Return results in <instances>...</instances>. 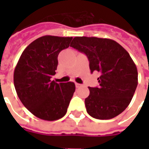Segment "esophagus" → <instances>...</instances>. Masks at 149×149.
Listing matches in <instances>:
<instances>
[{
    "mask_svg": "<svg viewBox=\"0 0 149 149\" xmlns=\"http://www.w3.org/2000/svg\"><path fill=\"white\" fill-rule=\"evenodd\" d=\"M76 84V87H77V88H80L81 86V84H78V83H76V84Z\"/></svg>",
    "mask_w": 149,
    "mask_h": 149,
    "instance_id": "esophagus-1",
    "label": "esophagus"
}]
</instances>
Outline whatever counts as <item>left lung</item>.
<instances>
[{"mask_svg":"<svg viewBox=\"0 0 149 149\" xmlns=\"http://www.w3.org/2000/svg\"><path fill=\"white\" fill-rule=\"evenodd\" d=\"M71 47L84 52L92 72H100L99 87H89L84 103L93 118L109 120L128 106L138 84L136 66L126 50L115 40L98 37H76Z\"/></svg>","mask_w":149,"mask_h":149,"instance_id":"left-lung-1","label":"left lung"}]
</instances>
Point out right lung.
I'll use <instances>...</instances> for the list:
<instances>
[{
    "mask_svg": "<svg viewBox=\"0 0 149 149\" xmlns=\"http://www.w3.org/2000/svg\"><path fill=\"white\" fill-rule=\"evenodd\" d=\"M72 37L44 36L26 47L15 68L13 81L21 103L31 113L45 120H56L66 114L76 86L73 82L56 83L59 53Z\"/></svg>",
    "mask_w": 149,
    "mask_h": 149,
    "instance_id": "right-lung-1",
    "label": "right lung"
}]
</instances>
